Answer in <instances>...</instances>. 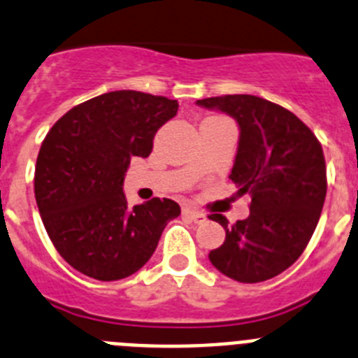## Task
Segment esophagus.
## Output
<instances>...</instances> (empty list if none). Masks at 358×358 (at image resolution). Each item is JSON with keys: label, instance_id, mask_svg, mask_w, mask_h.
Instances as JSON below:
<instances>
[{"label": "esophagus", "instance_id": "esophagus-1", "mask_svg": "<svg viewBox=\"0 0 358 358\" xmlns=\"http://www.w3.org/2000/svg\"><path fill=\"white\" fill-rule=\"evenodd\" d=\"M182 215H185L186 218H189V220H194V222H204V220H206V215L201 213V211L197 210H192V208L182 210Z\"/></svg>", "mask_w": 358, "mask_h": 358}]
</instances>
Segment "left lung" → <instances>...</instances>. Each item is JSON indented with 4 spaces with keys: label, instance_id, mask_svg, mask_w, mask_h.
<instances>
[{
    "label": "left lung",
    "instance_id": "8db88e82",
    "mask_svg": "<svg viewBox=\"0 0 358 358\" xmlns=\"http://www.w3.org/2000/svg\"><path fill=\"white\" fill-rule=\"evenodd\" d=\"M222 110L240 129L229 179L251 195V213L229 226L220 213L210 218L226 240L210 252L217 271L240 283H260L281 274L305 251L327 197V164L315 134L294 113L252 94L197 100Z\"/></svg>",
    "mask_w": 358,
    "mask_h": 358
}]
</instances>
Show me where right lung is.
Instances as JSON below:
<instances>
[{
    "label": "right lung",
    "mask_w": 358,
    "mask_h": 358,
    "mask_svg": "<svg viewBox=\"0 0 358 358\" xmlns=\"http://www.w3.org/2000/svg\"><path fill=\"white\" fill-rule=\"evenodd\" d=\"M177 100L110 91L69 109L41 145L34 189L59 255L78 273L116 281L140 271L164 226L181 215L172 199L131 208L123 179L132 157L150 156L154 136Z\"/></svg>",
    "instance_id": "add662e5"
}]
</instances>
